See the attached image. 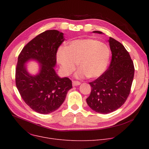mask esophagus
<instances>
[{
    "label": "esophagus",
    "mask_w": 149,
    "mask_h": 149,
    "mask_svg": "<svg viewBox=\"0 0 149 149\" xmlns=\"http://www.w3.org/2000/svg\"><path fill=\"white\" fill-rule=\"evenodd\" d=\"M81 83L79 81H72V86H77L80 85Z\"/></svg>",
    "instance_id": "34e87169"
}]
</instances>
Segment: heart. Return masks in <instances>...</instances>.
<instances>
[{
	"mask_svg": "<svg viewBox=\"0 0 149 149\" xmlns=\"http://www.w3.org/2000/svg\"><path fill=\"white\" fill-rule=\"evenodd\" d=\"M109 58L107 46L91 38L73 40L67 47H60L57 53V61L65 75L71 74L77 63L80 68L76 73L78 79L101 76L107 67Z\"/></svg>",
	"mask_w": 149,
	"mask_h": 149,
	"instance_id": "heart-1",
	"label": "heart"
}]
</instances>
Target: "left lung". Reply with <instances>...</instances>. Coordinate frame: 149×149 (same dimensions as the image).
<instances>
[{
	"mask_svg": "<svg viewBox=\"0 0 149 149\" xmlns=\"http://www.w3.org/2000/svg\"><path fill=\"white\" fill-rule=\"evenodd\" d=\"M93 33L103 34L98 31ZM108 42L112 52L110 66L97 80L89 83L92 89L86 99L93 111L103 114L116 111L125 103L130 93L135 71L134 63L124 46L112 37Z\"/></svg>",
	"mask_w": 149,
	"mask_h": 149,
	"instance_id": "left-lung-1",
	"label": "left lung"
}]
</instances>
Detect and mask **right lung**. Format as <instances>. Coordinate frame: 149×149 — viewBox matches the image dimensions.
Wrapping results in <instances>:
<instances>
[{"label":"right lung","instance_id":"1","mask_svg":"<svg viewBox=\"0 0 149 149\" xmlns=\"http://www.w3.org/2000/svg\"><path fill=\"white\" fill-rule=\"evenodd\" d=\"M63 33L48 30L31 40L19 54L15 70V84L25 103L42 114L54 112L64 102L72 88L68 77H60L54 69L58 47L65 40ZM34 60L39 64L35 75L27 70L26 64Z\"/></svg>","mask_w":149,"mask_h":149}]
</instances>
